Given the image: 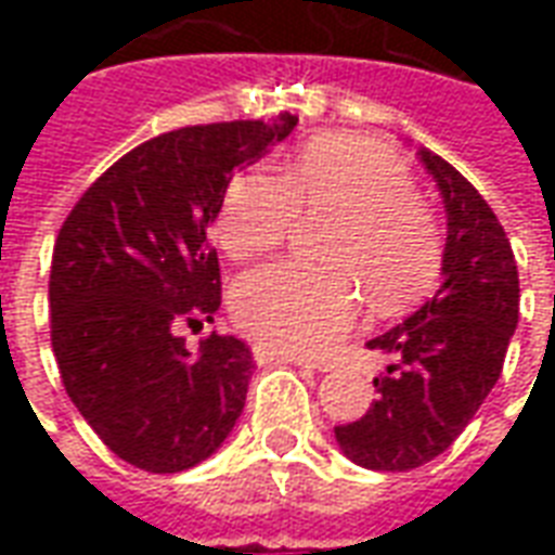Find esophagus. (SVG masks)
<instances>
[{"instance_id":"34e87169","label":"esophagus","mask_w":555,"mask_h":555,"mask_svg":"<svg viewBox=\"0 0 555 555\" xmlns=\"http://www.w3.org/2000/svg\"><path fill=\"white\" fill-rule=\"evenodd\" d=\"M255 360L258 362H285V365H300V369H321V365H314V362L302 360V357H294V353H279V350L273 348H258L253 350Z\"/></svg>"}]
</instances>
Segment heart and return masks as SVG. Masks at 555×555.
I'll return each mask as SVG.
<instances>
[{
	"instance_id": "b5f03b06",
	"label": "heart",
	"mask_w": 555,
	"mask_h": 555,
	"mask_svg": "<svg viewBox=\"0 0 555 555\" xmlns=\"http://www.w3.org/2000/svg\"><path fill=\"white\" fill-rule=\"evenodd\" d=\"M300 214L330 217L318 241L326 264H270L231 291L234 321L264 348L326 353L353 326L360 289L374 312L392 314L440 270V231L408 166L372 142L314 139L282 178L237 175L219 205V243L234 261H253L279 249Z\"/></svg>"
}]
</instances>
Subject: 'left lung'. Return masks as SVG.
I'll use <instances>...</instances> for the list:
<instances>
[{"label":"left lung","instance_id":"obj_1","mask_svg":"<svg viewBox=\"0 0 555 555\" xmlns=\"http://www.w3.org/2000/svg\"><path fill=\"white\" fill-rule=\"evenodd\" d=\"M418 159L449 219L442 285L408 321L369 341L389 357L374 377L377 401L336 428L341 452L380 473L416 469L457 440L500 380L520 314L517 264L496 214L452 163L428 147Z\"/></svg>","mask_w":555,"mask_h":555}]
</instances>
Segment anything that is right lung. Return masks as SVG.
I'll return each mask as SVG.
<instances>
[{"instance_id":"right-lung-1","label":"right lung","mask_w":555,"mask_h":555,"mask_svg":"<svg viewBox=\"0 0 555 555\" xmlns=\"http://www.w3.org/2000/svg\"><path fill=\"white\" fill-rule=\"evenodd\" d=\"M297 127L219 121L171 130L113 163L55 237L50 338L67 396L109 452L145 473L202 464L246 404L253 350L183 326L214 321L222 300L207 229L231 175Z\"/></svg>"}]
</instances>
